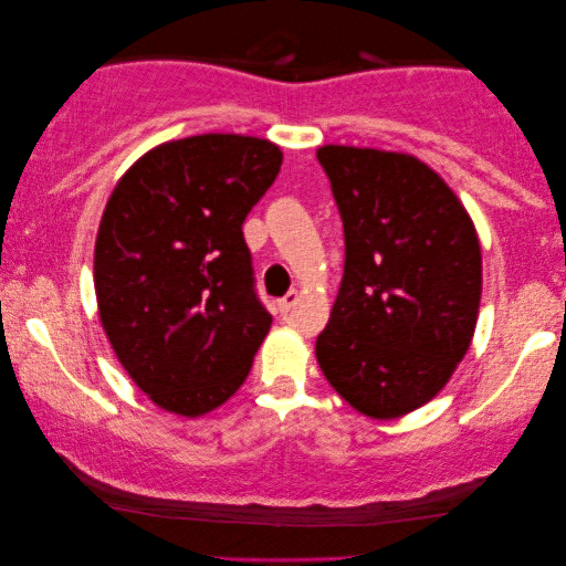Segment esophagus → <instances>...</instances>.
<instances>
[{
    "mask_svg": "<svg viewBox=\"0 0 566 566\" xmlns=\"http://www.w3.org/2000/svg\"><path fill=\"white\" fill-rule=\"evenodd\" d=\"M296 301H298V291H289L283 298H277V308H281V314H289L291 308L296 306Z\"/></svg>",
    "mask_w": 566,
    "mask_h": 566,
    "instance_id": "obj_1",
    "label": "esophagus"
}]
</instances>
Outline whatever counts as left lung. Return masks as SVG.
Returning <instances> with one entry per match:
<instances>
[{
	"instance_id": "left-lung-1",
	"label": "left lung",
	"mask_w": 566,
	"mask_h": 566,
	"mask_svg": "<svg viewBox=\"0 0 566 566\" xmlns=\"http://www.w3.org/2000/svg\"><path fill=\"white\" fill-rule=\"evenodd\" d=\"M345 273L316 360L358 412L391 420L448 384L474 337L482 250L453 190L409 154L322 146Z\"/></svg>"
}]
</instances>
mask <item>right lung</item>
I'll return each instance as SVG.
<instances>
[{
	"instance_id": "right-lung-1",
	"label": "right lung",
	"mask_w": 566,
	"mask_h": 566,
	"mask_svg": "<svg viewBox=\"0 0 566 566\" xmlns=\"http://www.w3.org/2000/svg\"><path fill=\"white\" fill-rule=\"evenodd\" d=\"M281 161L265 138H180L144 154L107 200L95 244L99 322L128 376L167 412L223 405L273 324L242 223Z\"/></svg>"
}]
</instances>
